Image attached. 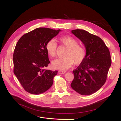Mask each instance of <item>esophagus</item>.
Instances as JSON below:
<instances>
[{
  "label": "esophagus",
  "instance_id": "1",
  "mask_svg": "<svg viewBox=\"0 0 121 121\" xmlns=\"http://www.w3.org/2000/svg\"><path fill=\"white\" fill-rule=\"evenodd\" d=\"M65 71L60 70V71H58V73H59V74H65Z\"/></svg>",
  "mask_w": 121,
  "mask_h": 121
}]
</instances>
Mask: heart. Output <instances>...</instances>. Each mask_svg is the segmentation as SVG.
Segmentation results:
<instances>
[{
	"label": "heart",
	"mask_w": 121,
	"mask_h": 121,
	"mask_svg": "<svg viewBox=\"0 0 121 121\" xmlns=\"http://www.w3.org/2000/svg\"><path fill=\"white\" fill-rule=\"evenodd\" d=\"M59 41L62 45L67 48L65 52L64 57L57 58L52 61V65L53 68L65 70L70 68L74 63L79 65L83 62L86 54L85 47L79 44L77 40L69 36L60 37ZM45 48L49 56H56L57 44L54 40H49L46 43Z\"/></svg>",
	"instance_id": "heart-1"
}]
</instances>
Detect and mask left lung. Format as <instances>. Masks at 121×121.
<instances>
[{"label": "left lung", "mask_w": 121, "mask_h": 121, "mask_svg": "<svg viewBox=\"0 0 121 121\" xmlns=\"http://www.w3.org/2000/svg\"><path fill=\"white\" fill-rule=\"evenodd\" d=\"M72 33L85 46V59L73 71L74 80L71 87L83 95L92 94L104 85L112 60L108 47L98 36L81 29L72 30Z\"/></svg>", "instance_id": "left-lung-1"}]
</instances>
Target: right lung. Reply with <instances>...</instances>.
Returning <instances> with one entry per match:
<instances>
[{"mask_svg":"<svg viewBox=\"0 0 121 121\" xmlns=\"http://www.w3.org/2000/svg\"><path fill=\"white\" fill-rule=\"evenodd\" d=\"M60 30L38 28L24 34L14 48L13 73L27 92L39 94L52 85L57 71L45 69L50 63L46 44Z\"/></svg>","mask_w":121,"mask_h":121,"instance_id":"add662e5","label":"right lung"}]
</instances>
